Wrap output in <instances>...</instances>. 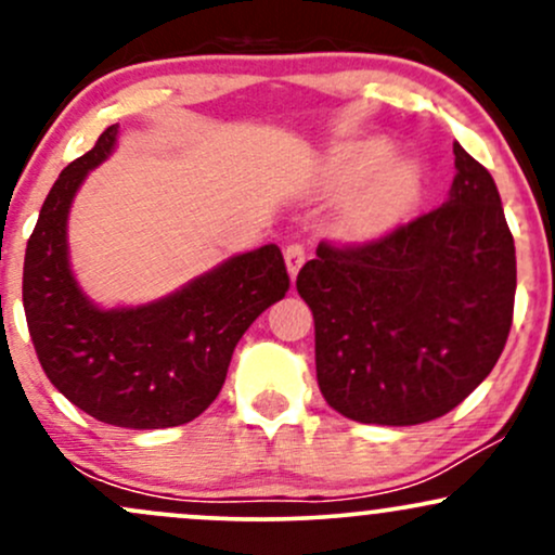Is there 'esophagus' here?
<instances>
[{
    "label": "esophagus",
    "instance_id": "1",
    "mask_svg": "<svg viewBox=\"0 0 555 555\" xmlns=\"http://www.w3.org/2000/svg\"><path fill=\"white\" fill-rule=\"evenodd\" d=\"M305 258H308V250H305V245H299V242H292V245H286L284 260H286V269H289L292 279H295L297 271L302 269Z\"/></svg>",
    "mask_w": 555,
    "mask_h": 555
}]
</instances>
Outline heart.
<instances>
[{
  "instance_id": "1",
  "label": "heart",
  "mask_w": 555,
  "mask_h": 555,
  "mask_svg": "<svg viewBox=\"0 0 555 555\" xmlns=\"http://www.w3.org/2000/svg\"><path fill=\"white\" fill-rule=\"evenodd\" d=\"M391 143L367 138L341 145L328 158L326 182L334 193L349 195L339 227L349 240H375L401 224L423 197V169L412 158H388Z\"/></svg>"
}]
</instances>
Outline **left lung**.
I'll list each match as a JSON object with an SVG mask.
<instances>
[{
	"label": "left lung",
	"mask_w": 555,
	"mask_h": 555,
	"mask_svg": "<svg viewBox=\"0 0 555 555\" xmlns=\"http://www.w3.org/2000/svg\"><path fill=\"white\" fill-rule=\"evenodd\" d=\"M449 201L362 245L321 242L297 273L323 399L358 423L420 425L475 391L506 347L514 237L493 177L454 143Z\"/></svg>",
	"instance_id": "1"
}]
</instances>
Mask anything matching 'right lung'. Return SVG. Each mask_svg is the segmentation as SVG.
Wrapping results in <instances>:
<instances>
[{
    "mask_svg": "<svg viewBox=\"0 0 555 555\" xmlns=\"http://www.w3.org/2000/svg\"><path fill=\"white\" fill-rule=\"evenodd\" d=\"M117 125L62 169L25 247L23 308L38 362L86 415L132 430L175 428L219 397L250 323L289 289L282 250L263 245L140 308L101 310L67 260V214L80 182L112 154Z\"/></svg>",
    "mask_w": 555,
    "mask_h": 555,
    "instance_id": "right-lung-1",
    "label": "right lung"
}]
</instances>
